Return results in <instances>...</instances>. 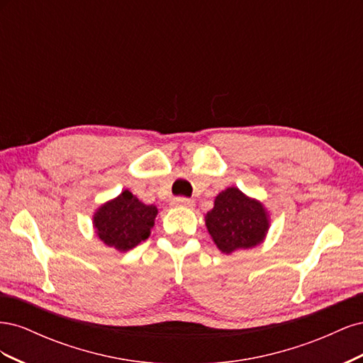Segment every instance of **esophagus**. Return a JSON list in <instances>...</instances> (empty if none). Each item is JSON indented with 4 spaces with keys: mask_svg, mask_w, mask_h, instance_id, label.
Returning <instances> with one entry per match:
<instances>
[{
    "mask_svg": "<svg viewBox=\"0 0 363 363\" xmlns=\"http://www.w3.org/2000/svg\"><path fill=\"white\" fill-rule=\"evenodd\" d=\"M171 204L174 207H192L194 201L189 199H183V196H179V199H174Z\"/></svg>",
    "mask_w": 363,
    "mask_h": 363,
    "instance_id": "esophagus-1",
    "label": "esophagus"
}]
</instances>
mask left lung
Returning <instances> with one entry per match:
<instances>
[{
    "label": "left lung",
    "mask_w": 363,
    "mask_h": 363,
    "mask_svg": "<svg viewBox=\"0 0 363 363\" xmlns=\"http://www.w3.org/2000/svg\"><path fill=\"white\" fill-rule=\"evenodd\" d=\"M206 227L216 247L232 255L236 250L263 242L269 228V215L260 201L238 188H227L216 195L213 208L206 215Z\"/></svg>",
    "instance_id": "8db88e82"
}]
</instances>
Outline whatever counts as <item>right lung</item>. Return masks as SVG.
<instances>
[{"mask_svg": "<svg viewBox=\"0 0 363 363\" xmlns=\"http://www.w3.org/2000/svg\"><path fill=\"white\" fill-rule=\"evenodd\" d=\"M156 216V206L144 204L130 191H124L96 208L94 228L107 247L125 252L148 239Z\"/></svg>", "mask_w": 363, "mask_h": 363, "instance_id": "1", "label": "right lung"}]
</instances>
